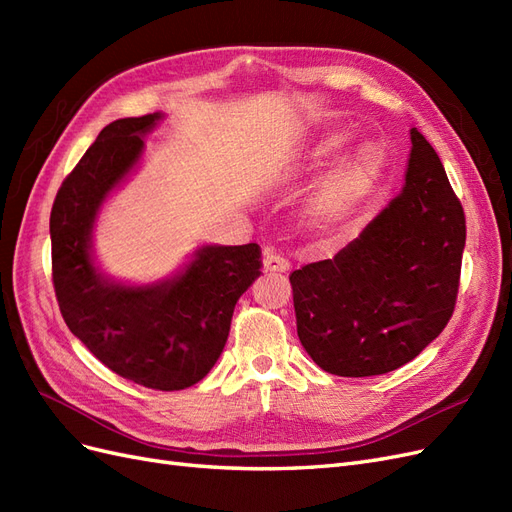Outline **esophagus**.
<instances>
[{
	"mask_svg": "<svg viewBox=\"0 0 512 512\" xmlns=\"http://www.w3.org/2000/svg\"><path fill=\"white\" fill-rule=\"evenodd\" d=\"M288 269L290 262L282 254H277L273 247H267V250L262 252V271L265 273H284Z\"/></svg>",
	"mask_w": 512,
	"mask_h": 512,
	"instance_id": "1",
	"label": "esophagus"
}]
</instances>
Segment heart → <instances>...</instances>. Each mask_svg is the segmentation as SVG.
<instances>
[{
    "label": "heart",
    "instance_id": "obj_1",
    "mask_svg": "<svg viewBox=\"0 0 512 512\" xmlns=\"http://www.w3.org/2000/svg\"><path fill=\"white\" fill-rule=\"evenodd\" d=\"M348 143L346 132H329L320 136L318 141L307 149L303 162L294 170V175L309 173L331 160L335 153ZM384 166V149L376 141H363L356 145L346 158L339 160L309 200V211L320 222H333L339 215L346 213L350 205L359 200L371 183L378 179Z\"/></svg>",
    "mask_w": 512,
    "mask_h": 512
}]
</instances>
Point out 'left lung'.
<instances>
[{
    "label": "left lung",
    "mask_w": 512,
    "mask_h": 512,
    "mask_svg": "<svg viewBox=\"0 0 512 512\" xmlns=\"http://www.w3.org/2000/svg\"><path fill=\"white\" fill-rule=\"evenodd\" d=\"M406 185L333 258L290 275L297 333L335 376H380L412 361L451 320L466 218L427 138L410 130Z\"/></svg>",
    "instance_id": "1"
}]
</instances>
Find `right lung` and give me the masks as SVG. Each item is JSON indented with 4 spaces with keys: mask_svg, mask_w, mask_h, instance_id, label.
<instances>
[{
    "mask_svg": "<svg viewBox=\"0 0 512 512\" xmlns=\"http://www.w3.org/2000/svg\"><path fill=\"white\" fill-rule=\"evenodd\" d=\"M162 113L117 119L61 183L51 211L53 284L68 329L121 378L181 391L226 346L232 312L260 275V247L203 245L166 280L126 284L96 265L94 228L106 198L141 162Z\"/></svg>",
    "mask_w": 512,
    "mask_h": 512,
    "instance_id": "obj_1",
    "label": "right lung"
}]
</instances>
